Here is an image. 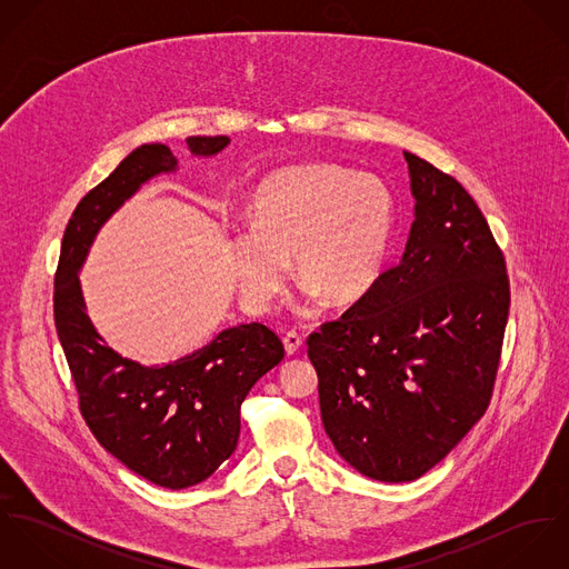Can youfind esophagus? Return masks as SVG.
<instances>
[{
	"instance_id": "esophagus-1",
	"label": "esophagus",
	"mask_w": 569,
	"mask_h": 569,
	"mask_svg": "<svg viewBox=\"0 0 569 569\" xmlns=\"http://www.w3.org/2000/svg\"><path fill=\"white\" fill-rule=\"evenodd\" d=\"M282 343H284V350H287V355H296V352L302 348V337H300L298 332L289 330V332H284V337H282Z\"/></svg>"
}]
</instances>
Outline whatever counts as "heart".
I'll return each mask as SVG.
<instances>
[{
    "label": "heart",
    "instance_id": "heart-1",
    "mask_svg": "<svg viewBox=\"0 0 569 569\" xmlns=\"http://www.w3.org/2000/svg\"><path fill=\"white\" fill-rule=\"evenodd\" d=\"M249 230L232 237V262L244 300L269 309L293 273L302 311L322 300L343 307L372 291L395 237L390 188L370 172L332 163L291 166L269 174L247 208Z\"/></svg>",
    "mask_w": 569,
    "mask_h": 569
}]
</instances>
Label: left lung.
<instances>
[{
  "label": "left lung",
  "instance_id": "1",
  "mask_svg": "<svg viewBox=\"0 0 569 569\" xmlns=\"http://www.w3.org/2000/svg\"><path fill=\"white\" fill-rule=\"evenodd\" d=\"M403 156L416 203L399 264L309 337L326 433L379 482L418 480L485 416L510 307L503 253L471 194Z\"/></svg>",
  "mask_w": 569,
  "mask_h": 569
}]
</instances>
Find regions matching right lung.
<instances>
[{"instance_id":"add662e5","label":"right lung","mask_w":569,"mask_h":569,"mask_svg":"<svg viewBox=\"0 0 569 569\" xmlns=\"http://www.w3.org/2000/svg\"><path fill=\"white\" fill-rule=\"evenodd\" d=\"M186 142L194 158H212L230 138L192 136ZM177 168L166 144L131 151L77 206L54 278V325L84 422L127 469L172 490L203 482L234 453L247 392L284 357L278 335L251 322L223 328L172 363L142 366L109 348L91 325L79 271L96 234L147 181Z\"/></svg>"}]
</instances>
